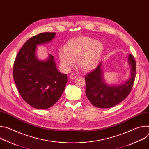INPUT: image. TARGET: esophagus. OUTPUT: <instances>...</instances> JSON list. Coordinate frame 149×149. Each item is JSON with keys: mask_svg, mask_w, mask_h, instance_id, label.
<instances>
[{"mask_svg": "<svg viewBox=\"0 0 149 149\" xmlns=\"http://www.w3.org/2000/svg\"><path fill=\"white\" fill-rule=\"evenodd\" d=\"M69 77H70V79H75V78H76V77H77V75H76L75 73H71V74L70 75Z\"/></svg>", "mask_w": 149, "mask_h": 149, "instance_id": "obj_1", "label": "esophagus"}]
</instances>
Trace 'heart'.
Instances as JSON below:
<instances>
[{
    "label": "heart",
    "mask_w": 149,
    "mask_h": 149,
    "mask_svg": "<svg viewBox=\"0 0 149 149\" xmlns=\"http://www.w3.org/2000/svg\"><path fill=\"white\" fill-rule=\"evenodd\" d=\"M102 51L103 45L100 42L89 37H78L70 40L65 48L59 49V57L65 70H69L78 58L79 66L89 71L98 65Z\"/></svg>",
    "instance_id": "b5f03b06"
}]
</instances>
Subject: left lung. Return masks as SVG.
I'll list each match as a JSON object with an SVG mask.
<instances>
[{"instance_id": "1", "label": "left lung", "mask_w": 149, "mask_h": 149, "mask_svg": "<svg viewBox=\"0 0 149 149\" xmlns=\"http://www.w3.org/2000/svg\"><path fill=\"white\" fill-rule=\"evenodd\" d=\"M129 62L132 66L130 78L120 86H110L105 84L102 78L101 63L85 77L86 94L94 106L101 109L113 107L129 95L133 86L136 73V62L132 54L129 55Z\"/></svg>"}]
</instances>
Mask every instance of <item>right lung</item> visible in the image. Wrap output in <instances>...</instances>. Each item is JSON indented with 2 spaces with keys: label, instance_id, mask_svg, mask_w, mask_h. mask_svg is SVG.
<instances>
[{
  "label": "right lung",
  "instance_id": "add662e5",
  "mask_svg": "<svg viewBox=\"0 0 149 149\" xmlns=\"http://www.w3.org/2000/svg\"><path fill=\"white\" fill-rule=\"evenodd\" d=\"M55 32H44L29 39L21 48L14 62L13 77L22 98L32 107L47 109L62 95L68 81L67 75L60 73L49 54L46 61L35 55L36 46L51 41Z\"/></svg>",
  "mask_w": 149,
  "mask_h": 149
}]
</instances>
